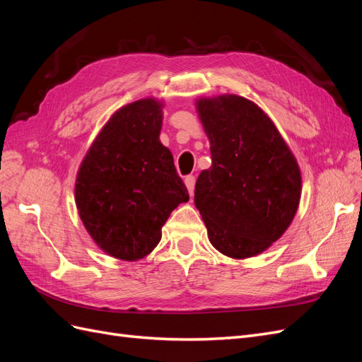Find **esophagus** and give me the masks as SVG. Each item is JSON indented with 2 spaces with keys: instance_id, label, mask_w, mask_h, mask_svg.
Instances as JSON below:
<instances>
[{
  "instance_id": "esophagus-1",
  "label": "esophagus",
  "mask_w": 362,
  "mask_h": 362,
  "mask_svg": "<svg viewBox=\"0 0 362 362\" xmlns=\"http://www.w3.org/2000/svg\"><path fill=\"white\" fill-rule=\"evenodd\" d=\"M184 182H185V185H187V190H189V193H190V194H193V192H194V182H196V180H194L193 175H189V177H185Z\"/></svg>"
}]
</instances>
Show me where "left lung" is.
<instances>
[{"mask_svg":"<svg viewBox=\"0 0 362 362\" xmlns=\"http://www.w3.org/2000/svg\"><path fill=\"white\" fill-rule=\"evenodd\" d=\"M196 105L213 160L194 187L208 238L226 257L258 255L298 211V163L269 116L246 98H204Z\"/></svg>","mask_w":362,"mask_h":362,"instance_id":"left-lung-1","label":"left lung"}]
</instances>
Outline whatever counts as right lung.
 I'll use <instances>...</instances> for the list:
<instances>
[{"instance_id":"obj_1","label":"right lung","mask_w":362,"mask_h":362,"mask_svg":"<svg viewBox=\"0 0 362 362\" xmlns=\"http://www.w3.org/2000/svg\"><path fill=\"white\" fill-rule=\"evenodd\" d=\"M161 119V104L152 98L119 108L76 175L75 201L87 233L119 259L146 257L170 213L189 201L170 151L160 141Z\"/></svg>"}]
</instances>
